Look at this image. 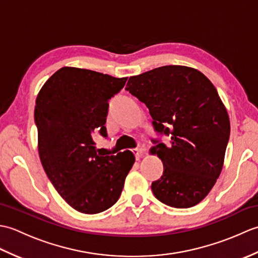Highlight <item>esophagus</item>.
<instances>
[{
    "label": "esophagus",
    "mask_w": 258,
    "mask_h": 258,
    "mask_svg": "<svg viewBox=\"0 0 258 258\" xmlns=\"http://www.w3.org/2000/svg\"><path fill=\"white\" fill-rule=\"evenodd\" d=\"M144 151H145L144 147H139V149H134L132 152H133V154L135 155L136 158H140L142 155H143Z\"/></svg>",
    "instance_id": "obj_1"
}]
</instances>
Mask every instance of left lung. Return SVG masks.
Here are the masks:
<instances>
[{"label": "left lung", "mask_w": 258, "mask_h": 258, "mask_svg": "<svg viewBox=\"0 0 258 258\" xmlns=\"http://www.w3.org/2000/svg\"><path fill=\"white\" fill-rule=\"evenodd\" d=\"M125 90L149 108L158 135L171 138L168 146L152 140L164 165L155 197L175 208L199 204L220 176L231 132L215 86L195 69L166 65L131 76Z\"/></svg>", "instance_id": "8db88e82"}]
</instances>
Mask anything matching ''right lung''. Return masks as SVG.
<instances>
[{
  "label": "right lung",
  "instance_id": "obj_1",
  "mask_svg": "<svg viewBox=\"0 0 258 258\" xmlns=\"http://www.w3.org/2000/svg\"><path fill=\"white\" fill-rule=\"evenodd\" d=\"M127 78L62 68L38 93L34 120L43 168L57 193L74 210L97 214L119 199L134 164L130 151L104 156L94 134L107 138L108 101Z\"/></svg>",
  "mask_w": 258,
  "mask_h": 258
}]
</instances>
